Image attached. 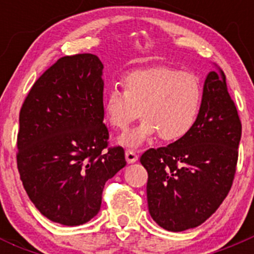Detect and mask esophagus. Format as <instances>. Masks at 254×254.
Returning a JSON list of instances; mask_svg holds the SVG:
<instances>
[{
  "label": "esophagus",
  "instance_id": "esophagus-1",
  "mask_svg": "<svg viewBox=\"0 0 254 254\" xmlns=\"http://www.w3.org/2000/svg\"><path fill=\"white\" fill-rule=\"evenodd\" d=\"M125 158H127V163H134L137 161V155L135 151H131V150H127V152H125Z\"/></svg>",
  "mask_w": 254,
  "mask_h": 254
}]
</instances>
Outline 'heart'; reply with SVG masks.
<instances>
[{"label": "heart", "mask_w": 254, "mask_h": 254, "mask_svg": "<svg viewBox=\"0 0 254 254\" xmlns=\"http://www.w3.org/2000/svg\"><path fill=\"white\" fill-rule=\"evenodd\" d=\"M123 87L124 92L113 89L104 98L106 120L115 130H125L139 114L142 122L118 139L122 146L139 148L158 134L165 141H177L195 127L203 88L193 73L155 66L127 73Z\"/></svg>", "instance_id": "obj_1"}]
</instances>
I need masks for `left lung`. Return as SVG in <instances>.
Returning <instances> with one entry per match:
<instances>
[{"label": "left lung", "instance_id": "8db88e82", "mask_svg": "<svg viewBox=\"0 0 254 254\" xmlns=\"http://www.w3.org/2000/svg\"><path fill=\"white\" fill-rule=\"evenodd\" d=\"M214 66L204 82L193 130L140 158L148 173V212L167 231H186L205 222L229 194L236 172L242 125L226 77Z\"/></svg>", "mask_w": 254, "mask_h": 254}]
</instances>
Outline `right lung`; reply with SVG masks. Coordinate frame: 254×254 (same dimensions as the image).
Wrapping results in <instances>:
<instances>
[{
	"mask_svg": "<svg viewBox=\"0 0 254 254\" xmlns=\"http://www.w3.org/2000/svg\"><path fill=\"white\" fill-rule=\"evenodd\" d=\"M103 64L61 58L35 82L19 113L17 165L23 187L50 221L78 226L98 214L104 184L125 167L123 147H107Z\"/></svg>",
	"mask_w": 254,
	"mask_h": 254,
	"instance_id": "right-lung-1",
	"label": "right lung"
}]
</instances>
